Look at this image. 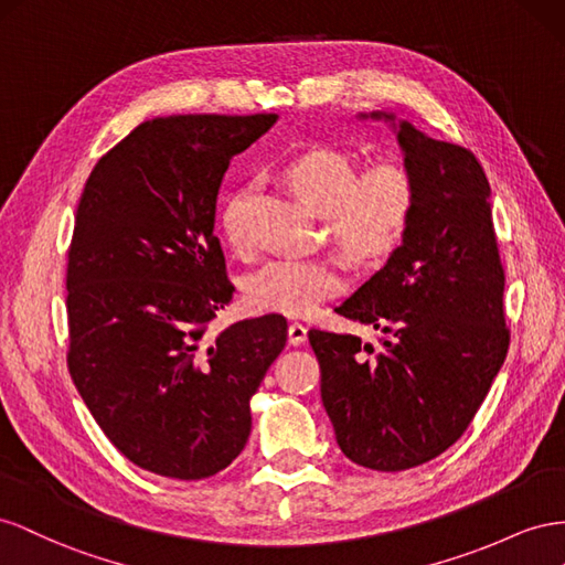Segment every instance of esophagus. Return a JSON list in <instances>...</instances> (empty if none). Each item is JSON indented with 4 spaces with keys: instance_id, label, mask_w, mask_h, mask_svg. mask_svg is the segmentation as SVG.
Listing matches in <instances>:
<instances>
[{
    "instance_id": "esophagus-1",
    "label": "esophagus",
    "mask_w": 565,
    "mask_h": 565,
    "mask_svg": "<svg viewBox=\"0 0 565 565\" xmlns=\"http://www.w3.org/2000/svg\"><path fill=\"white\" fill-rule=\"evenodd\" d=\"M305 341H308V327L300 324V321H291V324H288V343L302 345Z\"/></svg>"
}]
</instances>
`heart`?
I'll return each mask as SVG.
<instances>
[{
	"mask_svg": "<svg viewBox=\"0 0 565 565\" xmlns=\"http://www.w3.org/2000/svg\"><path fill=\"white\" fill-rule=\"evenodd\" d=\"M281 180L319 213L321 227L358 265H379L409 238L418 211V182L399 158H381L358 170L343 149L317 143L281 166ZM248 193L238 189L222 203L217 217L224 241L248 248ZM348 284V260L341 253L274 257L250 271L244 284L246 302L260 312L305 315L321 300L341 294Z\"/></svg>",
	"mask_w": 565,
	"mask_h": 565,
	"instance_id": "heart-1",
	"label": "heart"
}]
</instances>
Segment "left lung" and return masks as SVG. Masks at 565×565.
<instances>
[{
    "instance_id": "8db88e82",
    "label": "left lung",
    "mask_w": 565,
    "mask_h": 565,
    "mask_svg": "<svg viewBox=\"0 0 565 565\" xmlns=\"http://www.w3.org/2000/svg\"><path fill=\"white\" fill-rule=\"evenodd\" d=\"M397 139L418 182L412 234L335 308L379 329V348L350 333H308L343 455L391 473L426 463L461 438L511 341L482 166L469 149L409 122L399 125Z\"/></svg>"
}]
</instances>
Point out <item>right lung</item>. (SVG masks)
<instances>
[{
  "label": "right lung",
  "mask_w": 565,
  "mask_h": 565,
  "mask_svg": "<svg viewBox=\"0 0 565 565\" xmlns=\"http://www.w3.org/2000/svg\"><path fill=\"white\" fill-rule=\"evenodd\" d=\"M277 120L153 118L94 166L68 248V372L139 469L215 476L250 435V397L286 345L281 315L211 333L234 286L213 234L230 160Z\"/></svg>",
  "instance_id": "right-lung-1"
}]
</instances>
